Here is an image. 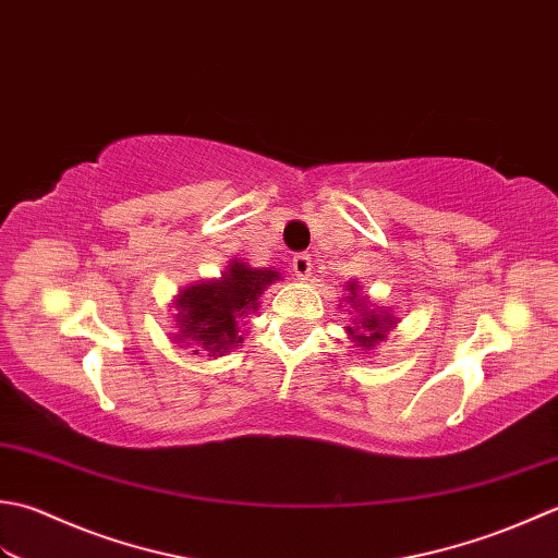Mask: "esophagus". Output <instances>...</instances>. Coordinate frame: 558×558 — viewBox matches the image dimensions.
<instances>
[{
    "label": "esophagus",
    "instance_id": "obj_1",
    "mask_svg": "<svg viewBox=\"0 0 558 558\" xmlns=\"http://www.w3.org/2000/svg\"><path fill=\"white\" fill-rule=\"evenodd\" d=\"M291 267H293V275H295V277H299V279H308L311 271H313V259H311V255L299 253V255H293Z\"/></svg>",
    "mask_w": 558,
    "mask_h": 558
}]
</instances>
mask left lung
I'll list each match as a JSON object with an SVG mask.
<instances>
[{"mask_svg": "<svg viewBox=\"0 0 558 558\" xmlns=\"http://www.w3.org/2000/svg\"><path fill=\"white\" fill-rule=\"evenodd\" d=\"M349 293L351 295H347V299H349V303H356V308H363V305H366V303H363V299H359V295H356V281L349 283ZM390 327H395L390 317H383L380 313L371 311V313H363L359 327L356 329L349 327V332L354 335V342H359V347L371 349L378 342H383L385 332H390Z\"/></svg>", "mask_w": 558, "mask_h": 558, "instance_id": "1", "label": "left lung"}]
</instances>
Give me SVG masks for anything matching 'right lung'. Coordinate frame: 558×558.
<instances>
[{"label":"right lung","mask_w":558,"mask_h":558,"mask_svg":"<svg viewBox=\"0 0 558 558\" xmlns=\"http://www.w3.org/2000/svg\"><path fill=\"white\" fill-rule=\"evenodd\" d=\"M275 279L279 275L271 269L231 263L219 281H202L180 291L175 308L183 339H187V344L197 342L209 351V356H223L229 347H241L238 317L257 311L259 293Z\"/></svg>","instance_id":"right-lung-1"}]
</instances>
